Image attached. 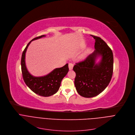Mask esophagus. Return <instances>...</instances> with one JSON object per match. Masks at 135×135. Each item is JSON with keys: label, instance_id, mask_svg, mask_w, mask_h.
Here are the masks:
<instances>
[{"label": "esophagus", "instance_id": "34e87169", "mask_svg": "<svg viewBox=\"0 0 135 135\" xmlns=\"http://www.w3.org/2000/svg\"><path fill=\"white\" fill-rule=\"evenodd\" d=\"M73 64L71 63H70L69 64V70H71L73 69Z\"/></svg>", "mask_w": 135, "mask_h": 135}]
</instances>
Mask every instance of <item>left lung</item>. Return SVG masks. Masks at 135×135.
Returning a JSON list of instances; mask_svg holds the SVG:
<instances>
[{
	"label": "left lung",
	"instance_id": "obj_1",
	"mask_svg": "<svg viewBox=\"0 0 135 135\" xmlns=\"http://www.w3.org/2000/svg\"><path fill=\"white\" fill-rule=\"evenodd\" d=\"M95 40L94 52L85 60L75 63L73 70L76 73L74 85L78 94L86 98L100 94L109 85L113 72V55L111 49L100 37L91 36ZM98 56L100 62L96 64Z\"/></svg>",
	"mask_w": 135,
	"mask_h": 135
}]
</instances>
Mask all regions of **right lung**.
<instances>
[{
    "instance_id": "right-lung-1",
    "label": "right lung",
    "mask_w": 135,
    "mask_h": 135,
    "mask_svg": "<svg viewBox=\"0 0 135 135\" xmlns=\"http://www.w3.org/2000/svg\"><path fill=\"white\" fill-rule=\"evenodd\" d=\"M42 35L33 39L27 45L23 51L21 57V70L24 81L32 91L44 97H48L56 94L61 86L63 78L69 71L68 64L64 66L54 70L48 74L40 77H36L30 74L27 70L25 62V56L27 48L33 40L45 37Z\"/></svg>"
}]
</instances>
